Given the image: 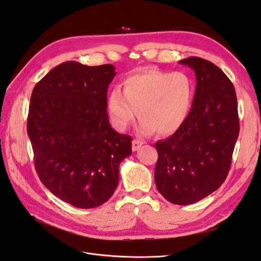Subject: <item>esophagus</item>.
<instances>
[{
    "label": "esophagus",
    "mask_w": 261,
    "mask_h": 261,
    "mask_svg": "<svg viewBox=\"0 0 261 261\" xmlns=\"http://www.w3.org/2000/svg\"><path fill=\"white\" fill-rule=\"evenodd\" d=\"M143 142L140 140H133L132 141V150L133 152H137V150L142 146Z\"/></svg>",
    "instance_id": "1"
}]
</instances>
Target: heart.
I'll return each instance as SVG.
<instances>
[{"mask_svg":"<svg viewBox=\"0 0 261 261\" xmlns=\"http://www.w3.org/2000/svg\"><path fill=\"white\" fill-rule=\"evenodd\" d=\"M193 99L194 85L187 73L147 69L125 78L122 92L112 91L107 109L117 130L127 129L139 112L142 134L168 136L186 122Z\"/></svg>","mask_w":261,"mask_h":261,"instance_id":"obj_1","label":"heart"}]
</instances>
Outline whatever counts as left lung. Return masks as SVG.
I'll use <instances>...</instances> for the list:
<instances>
[{
  "label": "left lung",
  "mask_w": 261,
  "mask_h": 261,
  "mask_svg": "<svg viewBox=\"0 0 261 261\" xmlns=\"http://www.w3.org/2000/svg\"><path fill=\"white\" fill-rule=\"evenodd\" d=\"M179 63L195 71L196 90L186 122L155 143V183L168 201L191 205L219 189L228 176L240 120L233 83L219 67L195 56Z\"/></svg>",
  "instance_id": "left-lung-1"
}]
</instances>
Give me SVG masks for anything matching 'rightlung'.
Instances as JSON below:
<instances>
[{
  "label": "right lung",
  "instance_id": "obj_1",
  "mask_svg": "<svg viewBox=\"0 0 261 261\" xmlns=\"http://www.w3.org/2000/svg\"><path fill=\"white\" fill-rule=\"evenodd\" d=\"M111 64L65 62L32 91L27 132L41 182L74 207L95 208L111 198L119 165L132 153V138L117 133L108 120Z\"/></svg>",
  "mask_w": 261,
  "mask_h": 261
}]
</instances>
